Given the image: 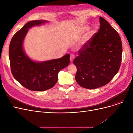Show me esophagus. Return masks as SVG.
I'll use <instances>...</instances> for the list:
<instances>
[{"label":"esophagus","instance_id":"1","mask_svg":"<svg viewBox=\"0 0 133 133\" xmlns=\"http://www.w3.org/2000/svg\"><path fill=\"white\" fill-rule=\"evenodd\" d=\"M74 58H75V55L73 54H71L70 55V60L71 62H72L73 61Z\"/></svg>","mask_w":133,"mask_h":133}]
</instances>
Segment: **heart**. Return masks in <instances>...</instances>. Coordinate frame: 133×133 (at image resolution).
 I'll return each mask as SVG.
<instances>
[{
  "label": "heart",
  "mask_w": 133,
  "mask_h": 133,
  "mask_svg": "<svg viewBox=\"0 0 133 133\" xmlns=\"http://www.w3.org/2000/svg\"><path fill=\"white\" fill-rule=\"evenodd\" d=\"M89 28V27L88 26H86V25L82 26L80 28V29H79V34L80 35H82L83 34H84L85 32H86L88 30ZM94 33H95L94 30H93V29L89 30L86 34V39L85 40V41H84V43H83V44H87L88 43V41L89 40H90V39H91L92 38V37L94 36Z\"/></svg>",
  "instance_id": "heart-1"
}]
</instances>
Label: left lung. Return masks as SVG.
I'll return each instance as SVG.
<instances>
[{
  "label": "left lung",
  "instance_id": "8db88e82",
  "mask_svg": "<svg viewBox=\"0 0 133 133\" xmlns=\"http://www.w3.org/2000/svg\"><path fill=\"white\" fill-rule=\"evenodd\" d=\"M100 26L79 51L74 61L77 68L75 80L82 87L95 89L107 85L119 70L122 60L121 38L103 18Z\"/></svg>",
  "mask_w": 133,
  "mask_h": 133
}]
</instances>
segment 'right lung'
I'll use <instances>...</instances> for the list:
<instances>
[{
    "mask_svg": "<svg viewBox=\"0 0 133 133\" xmlns=\"http://www.w3.org/2000/svg\"><path fill=\"white\" fill-rule=\"evenodd\" d=\"M47 22L44 20L28 22L14 35L9 47L13 76L24 87L34 91H44L52 88L57 82L59 71L67 67L70 62L69 54L59 59L36 62L25 53L23 42L29 29Z\"/></svg>",
    "mask_w": 133,
    "mask_h": 133,
    "instance_id": "obj_1",
    "label": "right lung"
}]
</instances>
